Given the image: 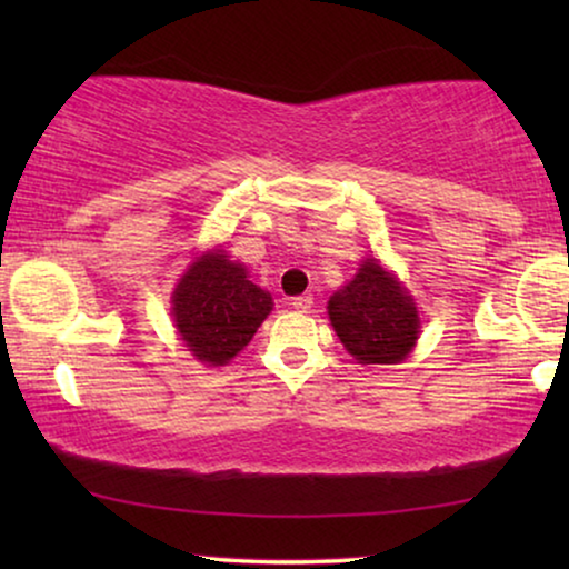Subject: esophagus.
Here are the masks:
<instances>
[{
    "instance_id": "obj_1",
    "label": "esophagus",
    "mask_w": 569,
    "mask_h": 569,
    "mask_svg": "<svg viewBox=\"0 0 569 569\" xmlns=\"http://www.w3.org/2000/svg\"><path fill=\"white\" fill-rule=\"evenodd\" d=\"M292 308L298 310V313H308V310L313 308V295H298V298H292Z\"/></svg>"
}]
</instances>
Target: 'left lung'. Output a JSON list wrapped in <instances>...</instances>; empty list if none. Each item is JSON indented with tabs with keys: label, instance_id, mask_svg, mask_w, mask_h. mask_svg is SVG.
Returning <instances> with one entry per match:
<instances>
[{
	"label": "left lung",
	"instance_id": "1",
	"mask_svg": "<svg viewBox=\"0 0 569 569\" xmlns=\"http://www.w3.org/2000/svg\"><path fill=\"white\" fill-rule=\"evenodd\" d=\"M333 331L362 365H396L411 352L419 316L399 279L376 259L360 263L352 282L329 300Z\"/></svg>",
	"mask_w": 569,
	"mask_h": 569
}]
</instances>
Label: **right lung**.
<instances>
[{
    "instance_id": "right-lung-1",
    "label": "right lung",
    "mask_w": 569,
    "mask_h": 569,
    "mask_svg": "<svg viewBox=\"0 0 569 569\" xmlns=\"http://www.w3.org/2000/svg\"><path fill=\"white\" fill-rule=\"evenodd\" d=\"M271 306V295L224 251L193 261L173 292L178 333L193 357L209 365L230 362L253 339Z\"/></svg>"
}]
</instances>
